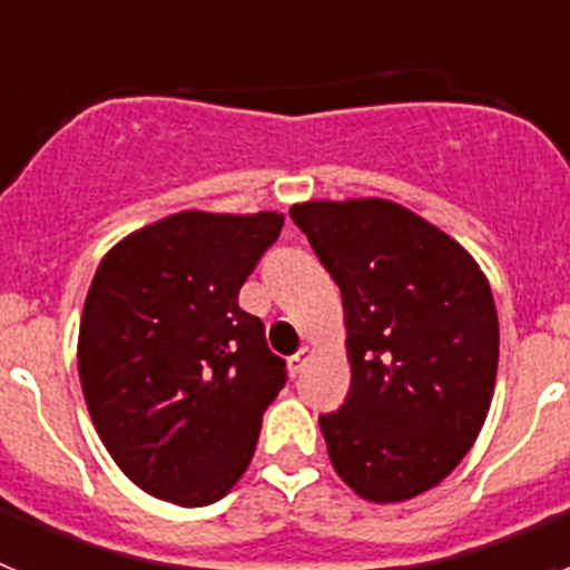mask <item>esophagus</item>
Here are the masks:
<instances>
[{
    "label": "esophagus",
    "mask_w": 570,
    "mask_h": 570,
    "mask_svg": "<svg viewBox=\"0 0 570 570\" xmlns=\"http://www.w3.org/2000/svg\"><path fill=\"white\" fill-rule=\"evenodd\" d=\"M308 362H311V347H299V351H296V354L288 360L291 374L299 376L302 371H305V365H308Z\"/></svg>",
    "instance_id": "34e87169"
}]
</instances>
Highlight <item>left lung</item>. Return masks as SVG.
<instances>
[{
  "instance_id": "left-lung-1",
  "label": "left lung",
  "mask_w": 570,
  "mask_h": 570,
  "mask_svg": "<svg viewBox=\"0 0 570 570\" xmlns=\"http://www.w3.org/2000/svg\"><path fill=\"white\" fill-rule=\"evenodd\" d=\"M291 219L345 308L351 387L320 416L331 462L365 500H411L460 465L491 407V285L460 242L387 199L294 205Z\"/></svg>"
}]
</instances>
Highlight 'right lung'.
<instances>
[{
	"label": "right lung",
	"instance_id": "obj_1",
	"mask_svg": "<svg viewBox=\"0 0 570 570\" xmlns=\"http://www.w3.org/2000/svg\"><path fill=\"white\" fill-rule=\"evenodd\" d=\"M282 214L183 210L99 262L79 325V380L108 454L150 497L210 505L234 488L285 382L239 288Z\"/></svg>",
	"mask_w": 570,
	"mask_h": 570
}]
</instances>
